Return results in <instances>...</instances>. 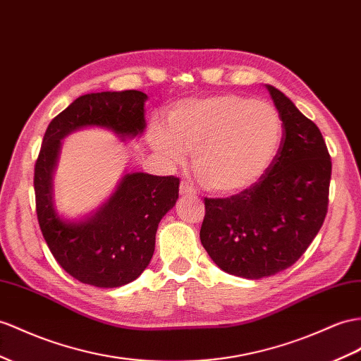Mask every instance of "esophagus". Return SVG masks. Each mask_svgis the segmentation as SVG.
<instances>
[{
	"mask_svg": "<svg viewBox=\"0 0 361 361\" xmlns=\"http://www.w3.org/2000/svg\"><path fill=\"white\" fill-rule=\"evenodd\" d=\"M180 193H181V195H190V197H195L197 195L195 189H193L192 186H189L186 181H181V184H180Z\"/></svg>",
	"mask_w": 361,
	"mask_h": 361,
	"instance_id": "34e87169",
	"label": "esophagus"
}]
</instances>
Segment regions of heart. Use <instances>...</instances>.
<instances>
[{
	"instance_id": "obj_1",
	"label": "heart",
	"mask_w": 361,
	"mask_h": 361,
	"mask_svg": "<svg viewBox=\"0 0 361 361\" xmlns=\"http://www.w3.org/2000/svg\"><path fill=\"white\" fill-rule=\"evenodd\" d=\"M282 118L267 102L239 94L189 99L168 114V129L152 125L154 151L172 166L193 152L204 188L233 195L259 181L279 151Z\"/></svg>"
}]
</instances>
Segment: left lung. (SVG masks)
Returning a JSON list of instances; mask_svg holds the SVG:
<instances>
[{"label":"left lung","mask_w":361,"mask_h":361,"mask_svg":"<svg viewBox=\"0 0 361 361\" xmlns=\"http://www.w3.org/2000/svg\"><path fill=\"white\" fill-rule=\"evenodd\" d=\"M283 135L271 166L250 189L206 198L202 247L221 270L261 279L291 267L325 221L331 157L320 129L282 91L265 85Z\"/></svg>","instance_id":"obj_1"}]
</instances>
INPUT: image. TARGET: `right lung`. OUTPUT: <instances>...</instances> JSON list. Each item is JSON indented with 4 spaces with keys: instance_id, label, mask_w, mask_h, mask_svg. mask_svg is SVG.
Returning <instances> with one entry per match:
<instances>
[{
    "instance_id": "1",
    "label": "right lung",
    "mask_w": 361,
    "mask_h": 361,
    "mask_svg": "<svg viewBox=\"0 0 361 361\" xmlns=\"http://www.w3.org/2000/svg\"><path fill=\"white\" fill-rule=\"evenodd\" d=\"M146 100L137 90L90 92L54 117L44 134L33 180L38 223L54 259L82 283L117 288L145 271L159 223L178 200L180 180L128 172L100 207L80 219H66L53 197L61 140L84 128L108 129L123 142L142 135Z\"/></svg>"
}]
</instances>
